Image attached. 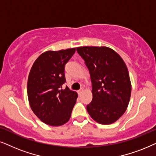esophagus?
<instances>
[{"instance_id":"esophagus-1","label":"esophagus","mask_w":156,"mask_h":156,"mask_svg":"<svg viewBox=\"0 0 156 156\" xmlns=\"http://www.w3.org/2000/svg\"><path fill=\"white\" fill-rule=\"evenodd\" d=\"M83 88H80V90H78V94H79V95L81 94V93L83 92Z\"/></svg>"}]
</instances>
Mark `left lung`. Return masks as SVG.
I'll return each mask as SVG.
<instances>
[{"label":"left lung","instance_id":"1","mask_svg":"<svg viewBox=\"0 0 156 156\" xmlns=\"http://www.w3.org/2000/svg\"><path fill=\"white\" fill-rule=\"evenodd\" d=\"M76 51L88 68L93 100L87 111L95 121L108 125L118 120L127 109L131 83L125 62L108 47L83 46Z\"/></svg>","mask_w":156,"mask_h":156}]
</instances>
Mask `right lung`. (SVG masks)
Segmentation results:
<instances>
[{
	"label": "right lung",
	"instance_id": "add662e5",
	"mask_svg": "<svg viewBox=\"0 0 156 156\" xmlns=\"http://www.w3.org/2000/svg\"><path fill=\"white\" fill-rule=\"evenodd\" d=\"M76 48L48 51L35 61L28 76L29 104L37 117L45 124L60 126L69 120L78 93L66 86L65 65Z\"/></svg>",
	"mask_w": 156,
	"mask_h": 156
}]
</instances>
